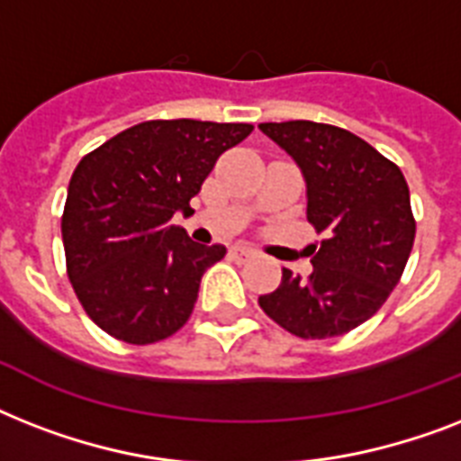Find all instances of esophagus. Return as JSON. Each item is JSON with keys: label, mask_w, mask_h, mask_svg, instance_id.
Instances as JSON below:
<instances>
[{"label": "esophagus", "mask_w": 461, "mask_h": 461, "mask_svg": "<svg viewBox=\"0 0 461 461\" xmlns=\"http://www.w3.org/2000/svg\"><path fill=\"white\" fill-rule=\"evenodd\" d=\"M230 253H231V258H237V260L256 258V251H253V249H249V246H234Z\"/></svg>", "instance_id": "1"}]
</instances>
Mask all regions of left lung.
Returning <instances> with one entry per match:
<instances>
[{"instance_id": "left-lung-1", "label": "left lung", "mask_w": 461, "mask_h": 461, "mask_svg": "<svg viewBox=\"0 0 461 461\" xmlns=\"http://www.w3.org/2000/svg\"><path fill=\"white\" fill-rule=\"evenodd\" d=\"M258 129L299 165L308 222L322 234L308 246L313 273L303 280L285 267L260 308L303 339L344 335L375 315L407 266L416 222L404 174L339 126L296 119Z\"/></svg>"}]
</instances>
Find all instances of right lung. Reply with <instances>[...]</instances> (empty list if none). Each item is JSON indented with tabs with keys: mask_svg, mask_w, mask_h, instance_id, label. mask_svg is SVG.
Listing matches in <instances>:
<instances>
[{
	"mask_svg": "<svg viewBox=\"0 0 461 461\" xmlns=\"http://www.w3.org/2000/svg\"><path fill=\"white\" fill-rule=\"evenodd\" d=\"M251 124L143 122L93 150L68 181L61 215L67 273L90 321L129 344H153L188 321L222 244L191 241L176 212Z\"/></svg>",
	"mask_w": 461,
	"mask_h": 461,
	"instance_id": "obj_1",
	"label": "right lung"
}]
</instances>
